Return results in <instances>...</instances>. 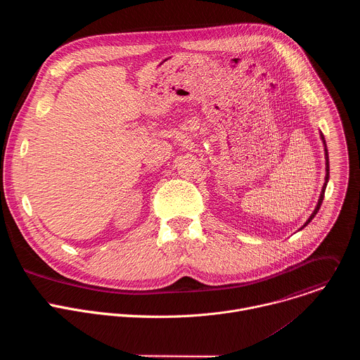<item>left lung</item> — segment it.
I'll use <instances>...</instances> for the list:
<instances>
[{
	"label": "left lung",
	"mask_w": 360,
	"mask_h": 360,
	"mask_svg": "<svg viewBox=\"0 0 360 360\" xmlns=\"http://www.w3.org/2000/svg\"><path fill=\"white\" fill-rule=\"evenodd\" d=\"M321 138H322V141H323V145H325V158H326V176H325V184H323V188H322V192H321V196H319V200H318V205H316V208H315V211L312 212V215L309 217V219L306 221V224L300 228V229H303L307 224H309L314 218H315V215L318 214V211H319V208H321V205H322V200H323V196H325V189H326V185H328V181H329V155H328V148H326V141H325V136H323V134L321 132Z\"/></svg>",
	"instance_id": "1"
}]
</instances>
